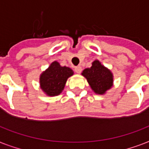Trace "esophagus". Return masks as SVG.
Here are the masks:
<instances>
[{
  "label": "esophagus",
  "instance_id": "obj_1",
  "mask_svg": "<svg viewBox=\"0 0 149 149\" xmlns=\"http://www.w3.org/2000/svg\"><path fill=\"white\" fill-rule=\"evenodd\" d=\"M75 72H77V73H80L82 72V67L80 65H78V66H76L75 67Z\"/></svg>",
  "mask_w": 149,
  "mask_h": 149
}]
</instances>
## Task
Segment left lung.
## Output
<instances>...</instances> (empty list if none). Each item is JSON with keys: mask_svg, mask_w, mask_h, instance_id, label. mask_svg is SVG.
Wrapping results in <instances>:
<instances>
[{"mask_svg": "<svg viewBox=\"0 0 149 149\" xmlns=\"http://www.w3.org/2000/svg\"><path fill=\"white\" fill-rule=\"evenodd\" d=\"M82 75L88 82L92 91L99 95L105 94L113 85V75L108 68L96 59L91 68L84 70Z\"/></svg>", "mask_w": 149, "mask_h": 149, "instance_id": "obj_1", "label": "left lung"}]
</instances>
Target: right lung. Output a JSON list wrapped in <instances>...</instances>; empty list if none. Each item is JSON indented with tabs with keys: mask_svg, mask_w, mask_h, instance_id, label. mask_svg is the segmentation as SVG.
Wrapping results in <instances>:
<instances>
[{
	"mask_svg": "<svg viewBox=\"0 0 149 149\" xmlns=\"http://www.w3.org/2000/svg\"><path fill=\"white\" fill-rule=\"evenodd\" d=\"M74 72L67 66H62L57 61H54L49 68L43 71L39 77V85L42 91L49 97L59 95L64 90L68 78Z\"/></svg>",
	"mask_w": 149,
	"mask_h": 149,
	"instance_id": "obj_1",
	"label": "right lung"
}]
</instances>
